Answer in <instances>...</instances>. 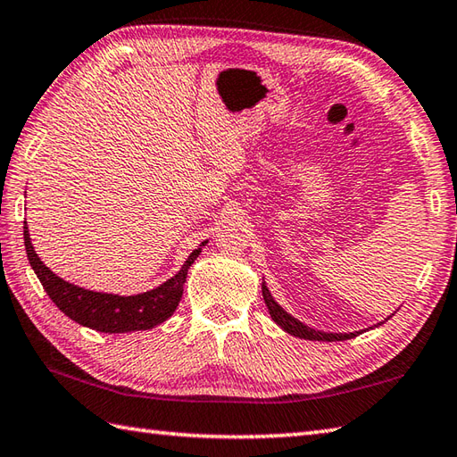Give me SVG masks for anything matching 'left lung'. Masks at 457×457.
I'll list each match as a JSON object with an SVG mask.
<instances>
[{
	"label": "left lung",
	"mask_w": 457,
	"mask_h": 457,
	"mask_svg": "<svg viewBox=\"0 0 457 457\" xmlns=\"http://www.w3.org/2000/svg\"><path fill=\"white\" fill-rule=\"evenodd\" d=\"M262 293H263L265 305H267V309H270L271 319L283 330H287V333L293 335V337L305 338V341H327V343H333V341H348V338H354V337H359L362 333V330H356V333H323V330H315V328H311L307 325H303L301 320H297L295 317H291L287 311H283L281 305H277L265 283H262Z\"/></svg>",
	"instance_id": "obj_1"
}]
</instances>
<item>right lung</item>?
Masks as SVG:
<instances>
[{
	"label": "right lung",
	"instance_id": "1",
	"mask_svg": "<svg viewBox=\"0 0 457 457\" xmlns=\"http://www.w3.org/2000/svg\"><path fill=\"white\" fill-rule=\"evenodd\" d=\"M23 239L27 259L33 267L35 275L39 277L43 289L47 291L51 301L55 303L59 311L65 312L75 323L95 328L98 333H132V330H148L156 325L164 323L168 317H172L178 303L182 299L184 283L187 270H190L195 257L202 253V245L208 241H202L198 249H194L190 257L186 259L182 270L172 279L160 285V287L138 293V295H112V293H96L88 291L77 285L61 279L53 273L47 265H43L41 259L35 253L31 245L29 229L27 221H23Z\"/></svg>",
	"mask_w": 457,
	"mask_h": 457
}]
</instances>
